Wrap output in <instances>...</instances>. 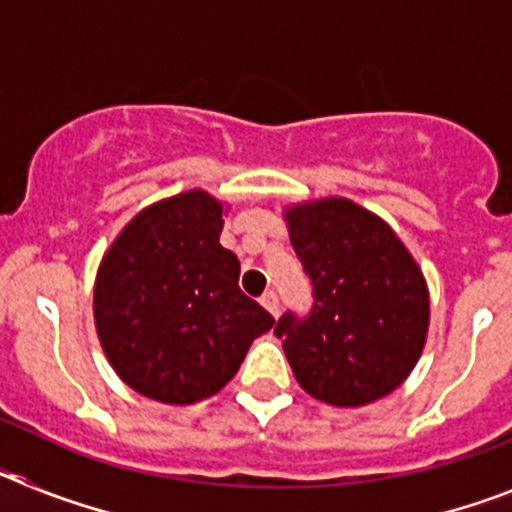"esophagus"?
<instances>
[{"mask_svg":"<svg viewBox=\"0 0 512 512\" xmlns=\"http://www.w3.org/2000/svg\"><path fill=\"white\" fill-rule=\"evenodd\" d=\"M261 305H264L266 310L274 315V318H277V315H279V297H277V292H274V289H269V292H264V295H261Z\"/></svg>","mask_w":512,"mask_h":512,"instance_id":"obj_1","label":"esophagus"}]
</instances>
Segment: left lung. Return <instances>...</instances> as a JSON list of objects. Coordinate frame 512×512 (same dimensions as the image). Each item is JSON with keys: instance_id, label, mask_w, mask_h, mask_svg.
<instances>
[{"instance_id": "left-lung-1", "label": "left lung", "mask_w": 512, "mask_h": 512, "mask_svg": "<svg viewBox=\"0 0 512 512\" xmlns=\"http://www.w3.org/2000/svg\"><path fill=\"white\" fill-rule=\"evenodd\" d=\"M289 241L312 282V310L274 333L302 390L361 408L397 390L423 354L431 300L413 253L382 217L346 197L284 210Z\"/></svg>"}]
</instances>
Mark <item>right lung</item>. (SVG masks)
Here are the masks:
<instances>
[{
	"label": "right lung",
	"instance_id": "obj_1",
	"mask_svg": "<svg viewBox=\"0 0 512 512\" xmlns=\"http://www.w3.org/2000/svg\"><path fill=\"white\" fill-rule=\"evenodd\" d=\"M228 207L189 189L143 207L102 256L94 325L130 390L192 405L235 377L274 318L238 287L241 264L220 246Z\"/></svg>",
	"mask_w": 512,
	"mask_h": 512
}]
</instances>
